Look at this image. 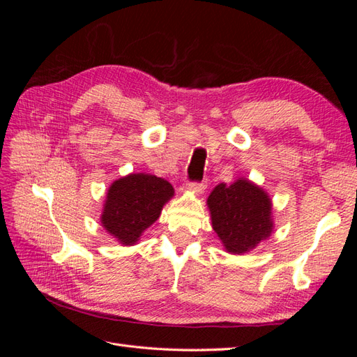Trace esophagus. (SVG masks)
I'll return each mask as SVG.
<instances>
[{
	"mask_svg": "<svg viewBox=\"0 0 357 357\" xmlns=\"http://www.w3.org/2000/svg\"><path fill=\"white\" fill-rule=\"evenodd\" d=\"M205 188H207V185H205L204 181H192V183H189L188 185V189L189 190H192V192H195V193H202L204 190H205Z\"/></svg>",
	"mask_w": 357,
	"mask_h": 357,
	"instance_id": "34e87169",
	"label": "esophagus"
}]
</instances>
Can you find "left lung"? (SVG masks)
Segmentation results:
<instances>
[{"instance_id": "obj_1", "label": "left lung", "mask_w": 357, "mask_h": 357, "mask_svg": "<svg viewBox=\"0 0 357 357\" xmlns=\"http://www.w3.org/2000/svg\"><path fill=\"white\" fill-rule=\"evenodd\" d=\"M211 225L226 252L243 255L273 232V204L268 193L247 178L215 186L207 199Z\"/></svg>"}]
</instances>
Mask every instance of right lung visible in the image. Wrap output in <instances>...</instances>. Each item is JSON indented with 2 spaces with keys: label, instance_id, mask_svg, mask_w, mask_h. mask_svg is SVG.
<instances>
[{
  "label": "right lung",
  "instance_id": "obj_1",
  "mask_svg": "<svg viewBox=\"0 0 357 357\" xmlns=\"http://www.w3.org/2000/svg\"><path fill=\"white\" fill-rule=\"evenodd\" d=\"M174 197L167 180L138 172L112 183L107 190L101 225L123 244H135L142 234L160 215L162 207Z\"/></svg>",
  "mask_w": 357,
  "mask_h": 357
}]
</instances>
